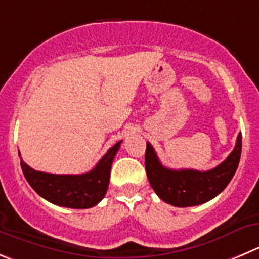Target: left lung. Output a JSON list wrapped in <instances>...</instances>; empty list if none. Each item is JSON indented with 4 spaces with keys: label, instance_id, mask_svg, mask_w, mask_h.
<instances>
[{
    "label": "left lung",
    "instance_id": "left-lung-1",
    "mask_svg": "<svg viewBox=\"0 0 259 259\" xmlns=\"http://www.w3.org/2000/svg\"><path fill=\"white\" fill-rule=\"evenodd\" d=\"M242 154V134L236 137L231 154L207 171L194 169L174 170L162 166L150 142L146 145L145 168L147 178L155 193L164 202L177 207H191L202 205L220 194L238 169Z\"/></svg>",
    "mask_w": 259,
    "mask_h": 259
}]
</instances>
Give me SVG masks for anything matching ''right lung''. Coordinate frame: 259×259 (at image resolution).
<instances>
[{
  "instance_id": "right-lung-1",
  "label": "right lung",
  "mask_w": 259,
  "mask_h": 259,
  "mask_svg": "<svg viewBox=\"0 0 259 259\" xmlns=\"http://www.w3.org/2000/svg\"><path fill=\"white\" fill-rule=\"evenodd\" d=\"M120 144L122 141L110 147L93 170L77 176L36 171L25 164L21 156L20 165L28 183L44 199L62 207L90 208L98 205L107 193L112 162Z\"/></svg>"
}]
</instances>
